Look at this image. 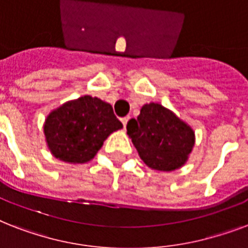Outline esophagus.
<instances>
[{
  "mask_svg": "<svg viewBox=\"0 0 248 248\" xmlns=\"http://www.w3.org/2000/svg\"><path fill=\"white\" fill-rule=\"evenodd\" d=\"M121 121H122V124H124V127H126V126H127V124H128V121H130V117H128V116L124 117V118H122Z\"/></svg>",
  "mask_w": 248,
  "mask_h": 248,
  "instance_id": "34e87169",
  "label": "esophagus"
}]
</instances>
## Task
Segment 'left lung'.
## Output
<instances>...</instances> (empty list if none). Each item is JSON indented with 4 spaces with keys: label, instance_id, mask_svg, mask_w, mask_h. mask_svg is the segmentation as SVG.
Returning <instances> with one entry per match:
<instances>
[{
    "label": "left lung",
    "instance_id": "1",
    "mask_svg": "<svg viewBox=\"0 0 248 248\" xmlns=\"http://www.w3.org/2000/svg\"><path fill=\"white\" fill-rule=\"evenodd\" d=\"M127 135L141 161L165 172L181 169L196 144L194 130L158 103L141 107L138 118L128 121Z\"/></svg>",
    "mask_w": 248,
    "mask_h": 248
}]
</instances>
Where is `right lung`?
Listing matches in <instances>:
<instances>
[{
	"instance_id": "add662e5",
	"label": "right lung",
	"mask_w": 248,
	"mask_h": 248,
	"mask_svg": "<svg viewBox=\"0 0 248 248\" xmlns=\"http://www.w3.org/2000/svg\"><path fill=\"white\" fill-rule=\"evenodd\" d=\"M122 127L112 105L99 97L83 95L52 109L45 118L44 134L55 158L83 165L96 155L110 134Z\"/></svg>"
}]
</instances>
